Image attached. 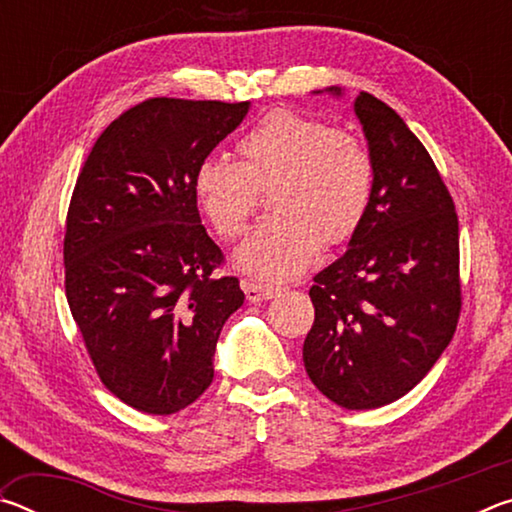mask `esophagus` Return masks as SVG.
<instances>
[{"mask_svg": "<svg viewBox=\"0 0 512 512\" xmlns=\"http://www.w3.org/2000/svg\"><path fill=\"white\" fill-rule=\"evenodd\" d=\"M244 291H246V298L250 302H264V300H271L275 296L273 287H268V284H262V282H253V280L244 282Z\"/></svg>", "mask_w": 512, "mask_h": 512, "instance_id": "esophagus-1", "label": "esophagus"}]
</instances>
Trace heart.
I'll use <instances>...</instances> for the list:
<instances>
[{
    "mask_svg": "<svg viewBox=\"0 0 512 512\" xmlns=\"http://www.w3.org/2000/svg\"><path fill=\"white\" fill-rule=\"evenodd\" d=\"M239 164L205 158L192 189L207 223L223 239L248 228L255 187L268 189L275 212L237 250L241 271L282 282L307 271L320 246L345 244L366 216L375 164L345 131L293 110H273L237 144Z\"/></svg>",
    "mask_w": 512,
    "mask_h": 512,
    "instance_id": "obj_1",
    "label": "heart"
}]
</instances>
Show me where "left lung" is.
Listing matches in <instances>:
<instances>
[{
    "label": "left lung",
    "mask_w": 512,
    "mask_h": 512,
    "mask_svg": "<svg viewBox=\"0 0 512 512\" xmlns=\"http://www.w3.org/2000/svg\"><path fill=\"white\" fill-rule=\"evenodd\" d=\"M354 115L375 189L348 250L314 277L302 359L320 393L366 411L400 400L433 368L456 332L461 282L458 216L431 155L372 94L359 92Z\"/></svg>",
    "instance_id": "left-lung-1"
}]
</instances>
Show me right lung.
<instances>
[{"label": "right lung", "mask_w": 512, "mask_h": 512, "mask_svg": "<svg viewBox=\"0 0 512 512\" xmlns=\"http://www.w3.org/2000/svg\"><path fill=\"white\" fill-rule=\"evenodd\" d=\"M250 101L149 99L94 142L65 230V291L97 375L133 409L171 415L214 379L216 341L244 305L216 277L192 178Z\"/></svg>", "instance_id": "obj_1"}]
</instances>
